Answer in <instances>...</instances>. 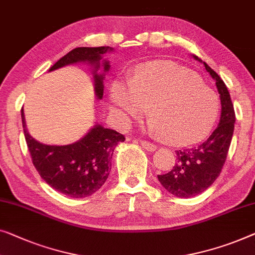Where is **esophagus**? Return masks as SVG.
Here are the masks:
<instances>
[{
  "label": "esophagus",
  "mask_w": 255,
  "mask_h": 255,
  "mask_svg": "<svg viewBox=\"0 0 255 255\" xmlns=\"http://www.w3.org/2000/svg\"><path fill=\"white\" fill-rule=\"evenodd\" d=\"M140 143H141V146L143 147V148H145L146 150H148V152H154V150L157 148L156 145H154L153 142L146 141V140H141V141H140Z\"/></svg>",
  "instance_id": "obj_1"
}]
</instances>
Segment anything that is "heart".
Returning a JSON list of instances; mask_svg holds the SVG:
<instances>
[{
    "label": "heart",
    "mask_w": 255,
    "mask_h": 255,
    "mask_svg": "<svg viewBox=\"0 0 255 255\" xmlns=\"http://www.w3.org/2000/svg\"><path fill=\"white\" fill-rule=\"evenodd\" d=\"M112 110L122 122L141 115L148 107L149 131L175 146L201 141L220 112L214 91L184 66L155 62L138 69L128 85L110 90Z\"/></svg>",
    "instance_id": "heart-1"
}]
</instances>
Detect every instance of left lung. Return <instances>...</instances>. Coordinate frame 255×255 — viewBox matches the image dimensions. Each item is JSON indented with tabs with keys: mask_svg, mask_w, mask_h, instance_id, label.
I'll return each mask as SVG.
<instances>
[{
	"mask_svg": "<svg viewBox=\"0 0 255 255\" xmlns=\"http://www.w3.org/2000/svg\"><path fill=\"white\" fill-rule=\"evenodd\" d=\"M195 60L202 62L198 56ZM215 80L221 99V119L209 138L193 148L176 150V164L168 173L158 175L162 186L178 198H191L206 191L220 176L230 147L235 128V110L230 93L221 77L204 62Z\"/></svg>",
	"mask_w": 255,
	"mask_h": 255,
	"instance_id": "left-lung-1",
	"label": "left lung"
}]
</instances>
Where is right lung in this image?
Listing matches in <instances>:
<instances>
[{"instance_id":"add662e5","label":"right lung","mask_w":255,"mask_h":255,"mask_svg":"<svg viewBox=\"0 0 255 255\" xmlns=\"http://www.w3.org/2000/svg\"><path fill=\"white\" fill-rule=\"evenodd\" d=\"M112 50L110 47L75 48L60 58L49 71L78 62H87L93 66L95 94L98 99H102L103 79L110 69L109 62H103L102 73H98V70L101 66L103 55ZM21 122L25 140L36 171L48 185L71 198L88 197L100 189L112 170L114 150L125 140V136L117 131L97 124L75 143L50 146L36 141L28 133L23 109Z\"/></svg>"}]
</instances>
